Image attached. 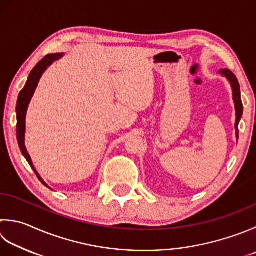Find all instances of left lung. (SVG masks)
<instances>
[{
  "label": "left lung",
  "instance_id": "obj_1",
  "mask_svg": "<svg viewBox=\"0 0 256 256\" xmlns=\"http://www.w3.org/2000/svg\"><path fill=\"white\" fill-rule=\"evenodd\" d=\"M220 75H222L231 84L232 88V96L235 105V135H236V140H238V123L241 121V118L243 115V104L241 100V88H240L238 81L235 75L228 68H222L218 72Z\"/></svg>",
  "mask_w": 256,
  "mask_h": 256
}]
</instances>
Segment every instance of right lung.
Wrapping results in <instances>:
<instances>
[{"label": "right lung", "mask_w": 256, "mask_h": 256, "mask_svg": "<svg viewBox=\"0 0 256 256\" xmlns=\"http://www.w3.org/2000/svg\"><path fill=\"white\" fill-rule=\"evenodd\" d=\"M64 56V53H55V54H48L46 56H44L41 61H40L35 68L32 70L31 73H30L28 81L25 83L24 88H22V91L20 92L18 98V103H16V138H18V143L20 150L23 154V156L26 160L28 163L30 164V166L32 168L33 171L36 174V176L38 178L40 181H41L45 186L51 188L48 185L43 181V178L40 176V174L38 173L36 170H35L32 158L30 156V154L26 151V148H25V120H26V112L28 108V104L31 102V100L33 98V95L35 93V90L38 88V84L41 80L43 73L46 71V68L48 66L58 61V60L62 58ZM52 190V188H51Z\"/></svg>", "instance_id": "1"}]
</instances>
